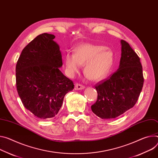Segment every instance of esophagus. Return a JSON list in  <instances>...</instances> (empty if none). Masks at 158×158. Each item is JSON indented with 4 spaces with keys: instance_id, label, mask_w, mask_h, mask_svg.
Instances as JSON below:
<instances>
[{
    "instance_id": "esophagus-1",
    "label": "esophagus",
    "mask_w": 158,
    "mask_h": 158,
    "mask_svg": "<svg viewBox=\"0 0 158 158\" xmlns=\"http://www.w3.org/2000/svg\"><path fill=\"white\" fill-rule=\"evenodd\" d=\"M85 88V86L81 84H78L76 83L74 85V89L75 90H81V89H84Z\"/></svg>"
}]
</instances>
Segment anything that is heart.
I'll list each match as a JSON object with an SVG mask.
<instances>
[{
  "mask_svg": "<svg viewBox=\"0 0 158 158\" xmlns=\"http://www.w3.org/2000/svg\"><path fill=\"white\" fill-rule=\"evenodd\" d=\"M113 62L114 55L110 50L92 44H82L74 50V55L67 53L65 56V69L69 77L74 76L85 65L84 74L93 81L105 79Z\"/></svg>",
  "mask_w": 158,
  "mask_h": 158,
  "instance_id": "obj_1",
  "label": "heart"
}]
</instances>
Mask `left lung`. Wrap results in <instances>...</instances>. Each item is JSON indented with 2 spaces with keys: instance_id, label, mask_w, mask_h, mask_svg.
<instances>
[{
  "instance_id": "left-lung-1",
  "label": "left lung",
  "mask_w": 158,
  "mask_h": 158,
  "mask_svg": "<svg viewBox=\"0 0 158 158\" xmlns=\"http://www.w3.org/2000/svg\"><path fill=\"white\" fill-rule=\"evenodd\" d=\"M120 43L122 53L118 69L108 80L95 87L98 98L91 110L102 119L117 118L132 108L144 84L139 56L127 42L122 40Z\"/></svg>"
}]
</instances>
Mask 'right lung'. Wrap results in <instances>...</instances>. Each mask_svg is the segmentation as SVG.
<instances>
[{"label":"right lung","instance_id":"1","mask_svg":"<svg viewBox=\"0 0 158 158\" xmlns=\"http://www.w3.org/2000/svg\"><path fill=\"white\" fill-rule=\"evenodd\" d=\"M55 38L48 33L37 36L23 50L16 67V87L21 102L41 119L56 116L64 96L74 86L59 69L62 54Z\"/></svg>","mask_w":158,"mask_h":158}]
</instances>
